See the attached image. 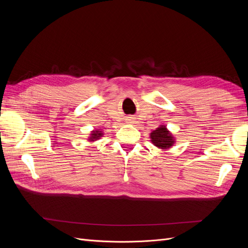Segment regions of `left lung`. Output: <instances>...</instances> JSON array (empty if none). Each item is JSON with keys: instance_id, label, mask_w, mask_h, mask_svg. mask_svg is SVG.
Segmentation results:
<instances>
[{"instance_id": "8db88e82", "label": "left lung", "mask_w": 248, "mask_h": 248, "mask_svg": "<svg viewBox=\"0 0 248 248\" xmlns=\"http://www.w3.org/2000/svg\"><path fill=\"white\" fill-rule=\"evenodd\" d=\"M150 139L153 142V145L157 148L167 150L175 144V139L171 136V133L168 130L166 126H159L150 133Z\"/></svg>"}]
</instances>
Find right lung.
I'll return each instance as SVG.
<instances>
[{"label": "right lung", "mask_w": 248, "mask_h": 248, "mask_svg": "<svg viewBox=\"0 0 248 248\" xmlns=\"http://www.w3.org/2000/svg\"><path fill=\"white\" fill-rule=\"evenodd\" d=\"M102 136H103V133H102V131H100L99 129H98V130H93L92 133L90 134V138H89L88 140H89L90 141H94V140H99Z\"/></svg>", "instance_id": "right-lung-1"}]
</instances>
